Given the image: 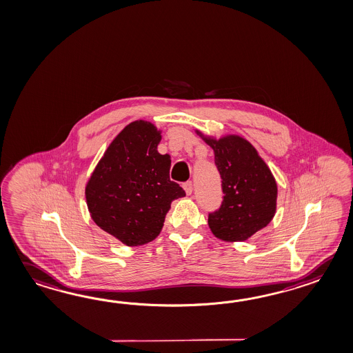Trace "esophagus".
<instances>
[{
    "label": "esophagus",
    "instance_id": "esophagus-1",
    "mask_svg": "<svg viewBox=\"0 0 353 353\" xmlns=\"http://www.w3.org/2000/svg\"><path fill=\"white\" fill-rule=\"evenodd\" d=\"M182 188H183V190L186 191V194H188V195H191V194H192V190H194V185H192V182H191V181H188V182H185V183L182 185Z\"/></svg>",
    "mask_w": 353,
    "mask_h": 353
}]
</instances>
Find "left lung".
<instances>
[{"mask_svg": "<svg viewBox=\"0 0 353 353\" xmlns=\"http://www.w3.org/2000/svg\"><path fill=\"white\" fill-rule=\"evenodd\" d=\"M204 141L214 149L224 194L219 209L209 212V227L223 241L242 242L274 218L276 181L250 141L236 135Z\"/></svg>", "mask_w": 353, "mask_h": 353, "instance_id": "8db88e82", "label": "left lung"}]
</instances>
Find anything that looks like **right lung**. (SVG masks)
<instances>
[{"instance_id":"obj_1","label":"right lung","mask_w":353,"mask_h":353,"mask_svg":"<svg viewBox=\"0 0 353 353\" xmlns=\"http://www.w3.org/2000/svg\"><path fill=\"white\" fill-rule=\"evenodd\" d=\"M161 132L138 120L111 141L86 186L91 218L126 245L152 242L173 200L186 195L170 179L171 158L159 154Z\"/></svg>"}]
</instances>
